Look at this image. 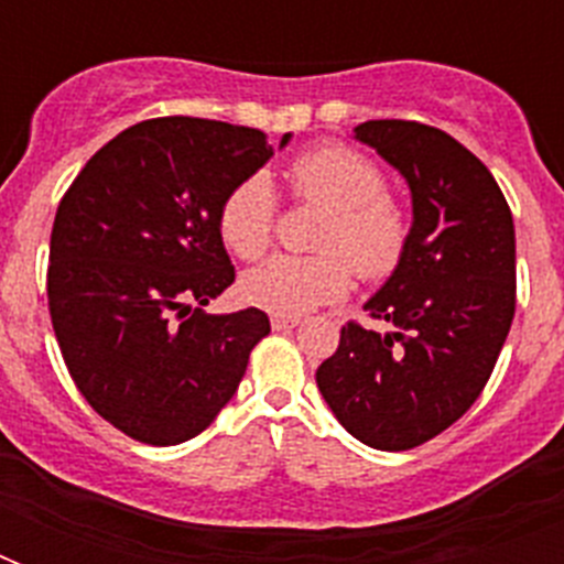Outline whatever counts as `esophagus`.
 I'll list each match as a JSON object with an SVG mask.
<instances>
[{
    "label": "esophagus",
    "instance_id": "obj_1",
    "mask_svg": "<svg viewBox=\"0 0 564 564\" xmlns=\"http://www.w3.org/2000/svg\"><path fill=\"white\" fill-rule=\"evenodd\" d=\"M301 318L299 316H278V313H274L272 316V327L274 330H290V327H295L299 325Z\"/></svg>",
    "mask_w": 564,
    "mask_h": 564
}]
</instances>
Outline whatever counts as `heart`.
Here are the masks:
<instances>
[{"label": "heart", "instance_id": "b5f03b06", "mask_svg": "<svg viewBox=\"0 0 564 564\" xmlns=\"http://www.w3.org/2000/svg\"><path fill=\"white\" fill-rule=\"evenodd\" d=\"M292 195L325 207L316 257H272L242 278V295L278 316H304L334 304L351 290L354 272L383 281L398 269L410 242V219L386 195L380 166L343 143H318L286 166ZM278 198L263 175L239 181L225 195L219 234L242 260H257L272 246Z\"/></svg>", "mask_w": 564, "mask_h": 564}]
</instances>
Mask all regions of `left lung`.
I'll list each match as a JSON object with an SVG mask.
<instances>
[{"instance_id":"8db88e82","label":"left lung","mask_w":564,"mask_h":564,"mask_svg":"<svg viewBox=\"0 0 564 564\" xmlns=\"http://www.w3.org/2000/svg\"><path fill=\"white\" fill-rule=\"evenodd\" d=\"M401 172L412 228L392 278L366 301L389 334L348 322L316 371L327 406L377 451H410L480 398L516 316V225L491 172L438 128L369 119L354 128Z\"/></svg>"}]
</instances>
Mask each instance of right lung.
<instances>
[{
    "mask_svg": "<svg viewBox=\"0 0 564 564\" xmlns=\"http://www.w3.org/2000/svg\"><path fill=\"white\" fill-rule=\"evenodd\" d=\"M269 158L257 128L145 119L101 145L57 204V345L87 403L137 442L181 445L210 427L269 334L263 310H202L234 283L221 202Z\"/></svg>",
    "mask_w": 564,
    "mask_h": 564,
    "instance_id": "obj_1",
    "label": "right lung"
}]
</instances>
